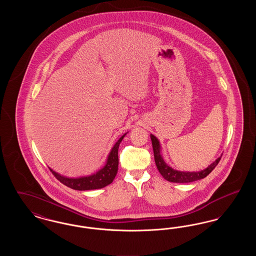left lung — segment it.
I'll return each instance as SVG.
<instances>
[{
  "label": "left lung",
  "mask_w": 256,
  "mask_h": 256,
  "mask_svg": "<svg viewBox=\"0 0 256 256\" xmlns=\"http://www.w3.org/2000/svg\"><path fill=\"white\" fill-rule=\"evenodd\" d=\"M150 139H152V148H154V161L156 164V167L158 169L159 172L161 176L168 182L174 183H187L196 182L202 178H204L207 176L212 170L215 169V167L218 165V163L220 160V158L216 159L212 164H210L206 169L200 170V172H180V170H174L168 166L163 158L161 156L160 154V144H159L158 139L150 134Z\"/></svg>",
  "instance_id": "left-lung-1"
}]
</instances>
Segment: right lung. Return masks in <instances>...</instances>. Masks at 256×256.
<instances>
[{
	"label": "right lung",
	"mask_w": 256,
	"mask_h": 256,
	"mask_svg": "<svg viewBox=\"0 0 256 256\" xmlns=\"http://www.w3.org/2000/svg\"><path fill=\"white\" fill-rule=\"evenodd\" d=\"M126 134H124L112 148L104 167L94 174H91L89 176L78 178H69L61 176L52 169H50V170L52 172V174L56 178V180H58L61 183H63L67 187L72 188L74 190L84 191V190H94V189L104 188L112 182L117 174L118 164H119L118 148H119V145L122 142V138L124 137Z\"/></svg>",
	"instance_id": "add662e5"
}]
</instances>
